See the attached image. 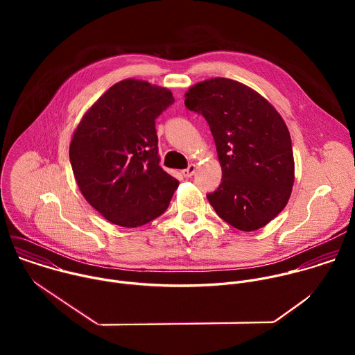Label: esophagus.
Returning a JSON list of instances; mask_svg holds the SVG:
<instances>
[{"instance_id":"esophagus-1","label":"esophagus","mask_w":355,"mask_h":355,"mask_svg":"<svg viewBox=\"0 0 355 355\" xmlns=\"http://www.w3.org/2000/svg\"><path fill=\"white\" fill-rule=\"evenodd\" d=\"M193 173H195V164H189L188 168L182 170V175H184L185 178H191V177L193 175Z\"/></svg>"}]
</instances>
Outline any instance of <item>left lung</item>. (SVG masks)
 Segmentation results:
<instances>
[{
  "label": "left lung",
  "instance_id": "left-lung-1",
  "mask_svg": "<svg viewBox=\"0 0 355 355\" xmlns=\"http://www.w3.org/2000/svg\"><path fill=\"white\" fill-rule=\"evenodd\" d=\"M185 107L211 128L222 182L207 195L230 226L251 232L270 223L288 204L295 164L289 130L254 89L230 78H211L185 94Z\"/></svg>",
  "mask_w": 355,
  "mask_h": 355
}]
</instances>
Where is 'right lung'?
<instances>
[{"instance_id": "1", "label": "right lung", "mask_w": 355, "mask_h": 355, "mask_svg": "<svg viewBox=\"0 0 355 355\" xmlns=\"http://www.w3.org/2000/svg\"><path fill=\"white\" fill-rule=\"evenodd\" d=\"M171 91L140 80L112 85L89 108L70 143V163L88 204L107 220L137 227L168 208L178 181L159 166L156 119Z\"/></svg>"}]
</instances>
